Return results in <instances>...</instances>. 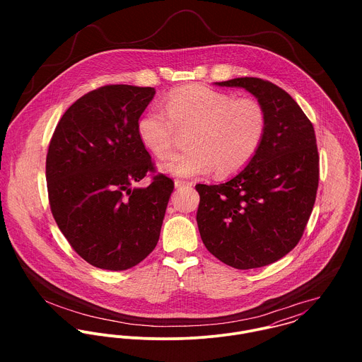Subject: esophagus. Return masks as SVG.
<instances>
[{
	"instance_id": "esophagus-1",
	"label": "esophagus",
	"mask_w": 362,
	"mask_h": 362,
	"mask_svg": "<svg viewBox=\"0 0 362 362\" xmlns=\"http://www.w3.org/2000/svg\"><path fill=\"white\" fill-rule=\"evenodd\" d=\"M174 185H175V188H181V187H191V185H192V182H189V181H182V180H175V181H174Z\"/></svg>"
}]
</instances>
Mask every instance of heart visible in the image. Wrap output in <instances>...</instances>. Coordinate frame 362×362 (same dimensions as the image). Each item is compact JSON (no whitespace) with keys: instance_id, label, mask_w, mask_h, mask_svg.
I'll return each mask as SVG.
<instances>
[{"instance_id":"1","label":"heart","mask_w":362,"mask_h":362,"mask_svg":"<svg viewBox=\"0 0 362 362\" xmlns=\"http://www.w3.org/2000/svg\"><path fill=\"white\" fill-rule=\"evenodd\" d=\"M178 129L191 128L188 149L164 157L158 168L174 177H197L214 168L228 175L257 155L266 132V112L258 100L238 98L206 86L173 90L164 111L151 108L136 122L141 142L153 155H165Z\"/></svg>"}]
</instances>
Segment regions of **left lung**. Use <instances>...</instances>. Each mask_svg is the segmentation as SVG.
<instances>
[{
  "instance_id": "left-lung-1",
  "label": "left lung",
  "mask_w": 362,
  "mask_h": 362,
  "mask_svg": "<svg viewBox=\"0 0 362 362\" xmlns=\"http://www.w3.org/2000/svg\"><path fill=\"white\" fill-rule=\"evenodd\" d=\"M217 86L244 88L266 112V132L254 158L224 184H198V228L207 251L247 270L286 257L301 240L319 182L312 122L281 88L259 78Z\"/></svg>"
}]
</instances>
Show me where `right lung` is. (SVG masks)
Wrapping results in <instances>:
<instances>
[{
	"instance_id": "right-lung-1",
	"label": "right lung",
	"mask_w": 362,
	"mask_h": 362,
	"mask_svg": "<svg viewBox=\"0 0 362 362\" xmlns=\"http://www.w3.org/2000/svg\"><path fill=\"white\" fill-rule=\"evenodd\" d=\"M155 88L107 85L61 117L46 158L52 216L75 252L105 270H127L157 245L174 182L155 173L136 122Z\"/></svg>"
}]
</instances>
